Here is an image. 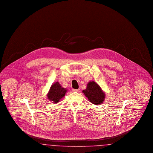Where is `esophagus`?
I'll list each match as a JSON object with an SVG mask.
<instances>
[{"mask_svg":"<svg viewBox=\"0 0 153 153\" xmlns=\"http://www.w3.org/2000/svg\"><path fill=\"white\" fill-rule=\"evenodd\" d=\"M78 89H72V92H78Z\"/></svg>","mask_w":153,"mask_h":153,"instance_id":"obj_1","label":"esophagus"}]
</instances>
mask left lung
<instances>
[{
	"instance_id": "left-lung-1",
	"label": "left lung",
	"mask_w": 153,
	"mask_h": 153,
	"mask_svg": "<svg viewBox=\"0 0 153 153\" xmlns=\"http://www.w3.org/2000/svg\"><path fill=\"white\" fill-rule=\"evenodd\" d=\"M83 94L88 98L89 101L95 105L102 103L105 99V95L100 87L94 81L88 83L87 88L82 91Z\"/></svg>"
}]
</instances>
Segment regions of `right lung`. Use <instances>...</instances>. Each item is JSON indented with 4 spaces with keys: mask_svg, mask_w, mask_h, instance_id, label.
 Segmentation results:
<instances>
[{
    "mask_svg": "<svg viewBox=\"0 0 153 153\" xmlns=\"http://www.w3.org/2000/svg\"><path fill=\"white\" fill-rule=\"evenodd\" d=\"M66 92V88L62 87L58 82H56L51 85L47 96L49 100L54 103H58L60 99L64 97Z\"/></svg>",
    "mask_w": 153,
    "mask_h": 153,
    "instance_id": "add662e5",
    "label": "right lung"
}]
</instances>
